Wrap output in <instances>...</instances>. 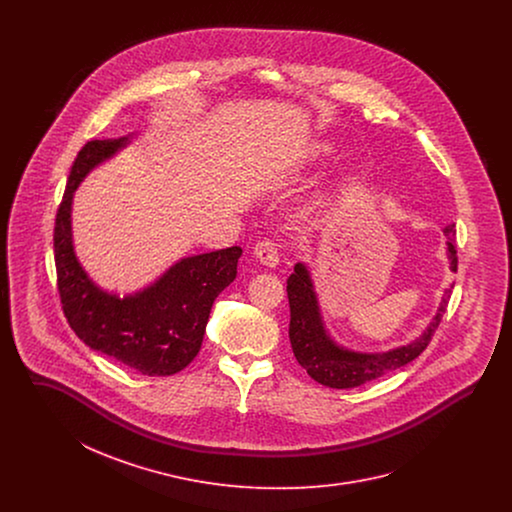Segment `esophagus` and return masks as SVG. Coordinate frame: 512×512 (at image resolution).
<instances>
[{
  "label": "esophagus",
  "mask_w": 512,
  "mask_h": 512,
  "mask_svg": "<svg viewBox=\"0 0 512 512\" xmlns=\"http://www.w3.org/2000/svg\"><path fill=\"white\" fill-rule=\"evenodd\" d=\"M255 257L265 265V267H276L278 261H280V255H278V245L274 244L272 240H263L259 244L255 245L253 249Z\"/></svg>",
  "instance_id": "34e87169"
}]
</instances>
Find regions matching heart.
Instances as JSON below:
<instances>
[{
    "instance_id": "heart-1",
    "label": "heart",
    "mask_w": 512,
    "mask_h": 512,
    "mask_svg": "<svg viewBox=\"0 0 512 512\" xmlns=\"http://www.w3.org/2000/svg\"><path fill=\"white\" fill-rule=\"evenodd\" d=\"M317 151L318 153H320V151H328V146H324V144H322V146H318Z\"/></svg>"
}]
</instances>
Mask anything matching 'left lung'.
Segmentation results:
<instances>
[{
    "mask_svg": "<svg viewBox=\"0 0 512 512\" xmlns=\"http://www.w3.org/2000/svg\"><path fill=\"white\" fill-rule=\"evenodd\" d=\"M443 234L447 236L451 270L457 272L455 224L445 226ZM451 288L445 290V295L441 297L438 315L430 322V326L424 330L420 338L386 353H355V351L343 349L326 334L309 270L303 263H297L293 267L292 276L288 278V288H286L288 299H290V341H292L293 355L297 363L307 370V374L322 386L336 388V390L363 386L366 382L376 380L391 370L409 365L428 347L447 309Z\"/></svg>",
    "mask_w": 512,
    "mask_h": 512,
    "instance_id": "left-lung-1",
    "label": "left lung"
}]
</instances>
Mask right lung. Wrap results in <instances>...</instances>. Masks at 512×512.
Here are the masks:
<instances>
[{"instance_id": "right-lung-1", "label": "right lung", "mask_w": 512, "mask_h": 512, "mask_svg": "<svg viewBox=\"0 0 512 512\" xmlns=\"http://www.w3.org/2000/svg\"><path fill=\"white\" fill-rule=\"evenodd\" d=\"M126 144L128 138L92 140L74 159L53 228L57 290L69 326L90 349L146 376H172L199 353L211 307L234 282L242 247L186 257L146 290L122 299L99 290L74 255L73 194L88 172Z\"/></svg>"}]
</instances>
